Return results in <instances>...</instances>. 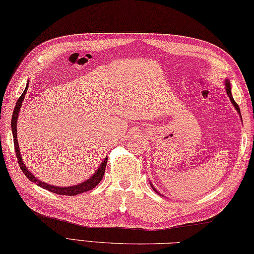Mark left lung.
<instances>
[{"label":"left lung","instance_id":"left-lung-1","mask_svg":"<svg viewBox=\"0 0 254 254\" xmlns=\"http://www.w3.org/2000/svg\"><path fill=\"white\" fill-rule=\"evenodd\" d=\"M225 88H226V93H227V95H228V97H229V99H230V101H231V104H233V106H234V108L235 109L237 110V112L239 113V116H240V119H241V121H242V118H241V113H240V108H239V106L237 105V102L234 100V97H233V95H231V86H230V82H229V79H225ZM149 183H150V187L153 188V190L156 192V193H158V194H160L157 190H156L155 189V187L152 185V182L149 181ZM161 195V194H160ZM161 196H164V195H161Z\"/></svg>","mask_w":254,"mask_h":254}]
</instances>
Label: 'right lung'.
I'll return each mask as SVG.
<instances>
[{
    "label": "right lung",
    "mask_w": 254,
    "mask_h": 254,
    "mask_svg": "<svg viewBox=\"0 0 254 254\" xmlns=\"http://www.w3.org/2000/svg\"><path fill=\"white\" fill-rule=\"evenodd\" d=\"M27 90H28V83L26 85V88L24 90V93L21 94V96L19 97V99L16 102V106L14 108V112H13V116H12V122H10V126H12V133H13V138H14V147H15V153H16V157H17L18 160V165L20 167L21 171L24 172V175L28 178V179L36 183L37 186H39L41 188L46 189V190L53 192V193H57V194H60V195H77V194H80L83 192H87L89 190H93V189L98 185V183L101 181L102 177H104L105 174V170H106V165H107V161H108V157L106 156V158L102 160V163L99 165L98 169H97L93 176H90L89 179L85 180L84 182L79 183V185H75V186H71V187H57V186H52L49 185V183H46L44 181H41L36 178L34 175L31 174V172L28 170V168L25 166L23 158H21V154H20V150H19V145H18V141H17V119L19 116V111H20V108L21 105H23V101L25 99V95L27 93Z\"/></svg>",
    "instance_id": "right-lung-1"
}]
</instances>
